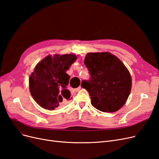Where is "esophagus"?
Here are the masks:
<instances>
[{
	"instance_id": "esophagus-1",
	"label": "esophagus",
	"mask_w": 159,
	"mask_h": 159,
	"mask_svg": "<svg viewBox=\"0 0 159 159\" xmlns=\"http://www.w3.org/2000/svg\"><path fill=\"white\" fill-rule=\"evenodd\" d=\"M81 86L80 85L78 88H76V89H74V91H76V92H77V91H80V90L81 89Z\"/></svg>"
}]
</instances>
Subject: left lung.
<instances>
[{
	"mask_svg": "<svg viewBox=\"0 0 159 159\" xmlns=\"http://www.w3.org/2000/svg\"><path fill=\"white\" fill-rule=\"evenodd\" d=\"M84 64L90 74L81 87L87 90L91 103L103 112H115L125 103L131 92L132 80L127 68L109 52L88 53Z\"/></svg>",
	"mask_w": 159,
	"mask_h": 159,
	"instance_id": "1",
	"label": "left lung"
}]
</instances>
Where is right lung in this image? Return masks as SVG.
<instances>
[{"label":"right lung","mask_w":159,"mask_h":159,"mask_svg":"<svg viewBox=\"0 0 159 159\" xmlns=\"http://www.w3.org/2000/svg\"><path fill=\"white\" fill-rule=\"evenodd\" d=\"M76 60L75 54H55L46 56L36 66L29 78V88L40 107L54 110L72 98L67 89L70 76L66 71Z\"/></svg>","instance_id":"right-lung-1"}]
</instances>
